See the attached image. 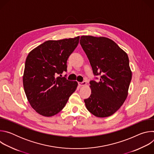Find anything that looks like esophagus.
Instances as JSON below:
<instances>
[{
	"mask_svg": "<svg viewBox=\"0 0 154 154\" xmlns=\"http://www.w3.org/2000/svg\"><path fill=\"white\" fill-rule=\"evenodd\" d=\"M86 85V82L85 81H83L82 82H79V85L80 86H85Z\"/></svg>",
	"mask_w": 154,
	"mask_h": 154,
	"instance_id": "esophagus-1",
	"label": "esophagus"
}]
</instances>
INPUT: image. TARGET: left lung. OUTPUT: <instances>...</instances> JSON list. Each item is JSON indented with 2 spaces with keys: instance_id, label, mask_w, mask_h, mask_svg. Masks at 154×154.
<instances>
[{
  "instance_id": "left-lung-1",
  "label": "left lung",
  "mask_w": 154,
  "mask_h": 154,
  "mask_svg": "<svg viewBox=\"0 0 154 154\" xmlns=\"http://www.w3.org/2000/svg\"><path fill=\"white\" fill-rule=\"evenodd\" d=\"M80 43L94 75L100 76L99 82H90L91 94L84 100L86 107L97 117L111 116L118 110L128 95L131 79L128 55L108 38L82 36Z\"/></svg>"
}]
</instances>
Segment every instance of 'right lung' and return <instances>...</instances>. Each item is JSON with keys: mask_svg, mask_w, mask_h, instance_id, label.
Wrapping results in <instances>:
<instances>
[{"mask_svg": "<svg viewBox=\"0 0 154 154\" xmlns=\"http://www.w3.org/2000/svg\"><path fill=\"white\" fill-rule=\"evenodd\" d=\"M79 39L80 36H77L49 40L29 54L23 85L28 101L38 114L46 117L57 115L75 91L76 81L57 75L67 71V60L77 48Z\"/></svg>", "mask_w": 154, "mask_h": 154, "instance_id": "obj_1", "label": "right lung"}]
</instances>
